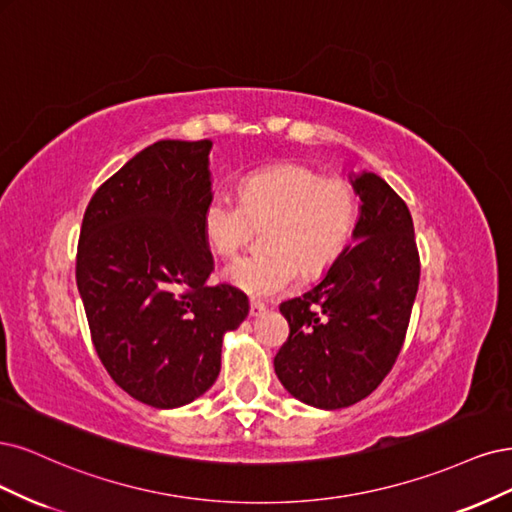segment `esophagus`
<instances>
[{
    "label": "esophagus",
    "mask_w": 512,
    "mask_h": 512,
    "mask_svg": "<svg viewBox=\"0 0 512 512\" xmlns=\"http://www.w3.org/2000/svg\"><path fill=\"white\" fill-rule=\"evenodd\" d=\"M263 312H266V304L259 302V300H251V308H249V315L251 317H261Z\"/></svg>",
    "instance_id": "obj_1"
}]
</instances>
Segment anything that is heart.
<instances>
[{"label":"heart","instance_id":"obj_1","mask_svg":"<svg viewBox=\"0 0 512 512\" xmlns=\"http://www.w3.org/2000/svg\"><path fill=\"white\" fill-rule=\"evenodd\" d=\"M359 217L355 187L342 176H323L302 163H276L240 183V204L212 193L202 210V236L212 253L236 255L253 227H263L266 251L229 263L223 276L234 287L268 298L287 291L298 274L327 272L351 242Z\"/></svg>","mask_w":512,"mask_h":512}]
</instances>
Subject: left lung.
I'll use <instances>...</instances> for the list:
<instances>
[{
  "instance_id": "1",
  "label": "left lung",
  "mask_w": 512,
  "mask_h": 512,
  "mask_svg": "<svg viewBox=\"0 0 512 512\" xmlns=\"http://www.w3.org/2000/svg\"><path fill=\"white\" fill-rule=\"evenodd\" d=\"M361 206L349 244L317 287L280 304L289 338L274 372L300 402L336 410L383 383L406 338L419 289L410 210L381 176H351Z\"/></svg>"
}]
</instances>
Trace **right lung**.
Segmentation results:
<instances>
[{
    "label": "right lung",
    "mask_w": 512,
    "mask_h": 512,
    "mask_svg": "<svg viewBox=\"0 0 512 512\" xmlns=\"http://www.w3.org/2000/svg\"><path fill=\"white\" fill-rule=\"evenodd\" d=\"M210 140H159L110 176L85 210L76 285L104 368L131 398L178 408L221 372L223 336L249 315L232 285H208L202 236Z\"/></svg>",
    "instance_id": "right-lung-1"
}]
</instances>
